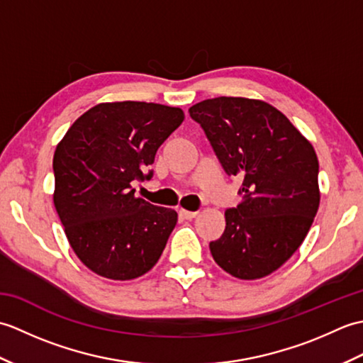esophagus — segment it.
Segmentation results:
<instances>
[{"mask_svg": "<svg viewBox=\"0 0 363 363\" xmlns=\"http://www.w3.org/2000/svg\"><path fill=\"white\" fill-rule=\"evenodd\" d=\"M179 215H181L182 218L191 220V218H195V217H196L198 212H190V211H184V209H181V211H179Z\"/></svg>", "mask_w": 363, "mask_h": 363, "instance_id": "obj_1", "label": "esophagus"}]
</instances>
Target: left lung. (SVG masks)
Listing matches in <instances>:
<instances>
[{
    "instance_id": "obj_1",
    "label": "left lung",
    "mask_w": 363,
    "mask_h": 363,
    "mask_svg": "<svg viewBox=\"0 0 363 363\" xmlns=\"http://www.w3.org/2000/svg\"><path fill=\"white\" fill-rule=\"evenodd\" d=\"M189 113L225 173L242 179V203L225 212V233L209 243L212 256L238 279L268 276L299 248L317 215L313 146L282 112L259 99H204Z\"/></svg>"
}]
</instances>
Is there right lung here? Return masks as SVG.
I'll list each match as a JSON object with an SVG mask.
<instances>
[{
    "label": "right lung",
    "instance_id": "obj_1",
    "mask_svg": "<svg viewBox=\"0 0 363 363\" xmlns=\"http://www.w3.org/2000/svg\"><path fill=\"white\" fill-rule=\"evenodd\" d=\"M179 107L121 101L76 120L52 159L54 206L76 256L91 272L129 281L157 264L177 213L135 198L159 146L181 126Z\"/></svg>",
    "mask_w": 363,
    "mask_h": 363
}]
</instances>
